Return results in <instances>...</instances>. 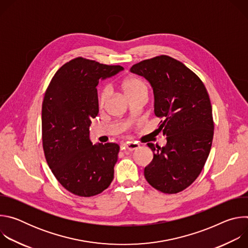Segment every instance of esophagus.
Instances as JSON below:
<instances>
[{
    "mask_svg": "<svg viewBox=\"0 0 248 248\" xmlns=\"http://www.w3.org/2000/svg\"><path fill=\"white\" fill-rule=\"evenodd\" d=\"M139 146L140 145L138 143H136V142H128V143L124 144V148L127 149L128 151H134V150L138 149Z\"/></svg>",
    "mask_w": 248,
    "mask_h": 248,
    "instance_id": "obj_1",
    "label": "esophagus"
}]
</instances>
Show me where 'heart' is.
<instances>
[{
    "label": "heart",
    "instance_id": "b5f03b06",
    "mask_svg": "<svg viewBox=\"0 0 248 248\" xmlns=\"http://www.w3.org/2000/svg\"><path fill=\"white\" fill-rule=\"evenodd\" d=\"M122 89L125 96L128 98L139 91L147 90L145 83L135 77H129L125 78L122 83ZM111 95V89L109 86H104L99 90L98 93V105L99 107H104L108 102Z\"/></svg>",
    "mask_w": 248,
    "mask_h": 248
}]
</instances>
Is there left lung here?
I'll return each mask as SVG.
<instances>
[{"label":"left lung","instance_id":"obj_1","mask_svg":"<svg viewBox=\"0 0 248 248\" xmlns=\"http://www.w3.org/2000/svg\"><path fill=\"white\" fill-rule=\"evenodd\" d=\"M130 72L151 84L159 129L167 135L164 147L147 144L153 160L145 179L163 193L181 192L197 179L211 150L214 122L208 92L192 70L166 55L135 63Z\"/></svg>","mask_w":248,"mask_h":248}]
</instances>
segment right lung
I'll list each match as a JSON object with an SVG mask.
<instances>
[{
    "instance_id": "obj_1",
    "label": "right lung",
    "mask_w": 248,
    "mask_h": 248,
    "mask_svg": "<svg viewBox=\"0 0 248 248\" xmlns=\"http://www.w3.org/2000/svg\"><path fill=\"white\" fill-rule=\"evenodd\" d=\"M124 67L81 57L61 66L53 77L42 104V142L46 161L58 182L69 192L90 197L108 188L120 146L92 144L91 120L99 112L96 86L100 78Z\"/></svg>"
}]
</instances>
